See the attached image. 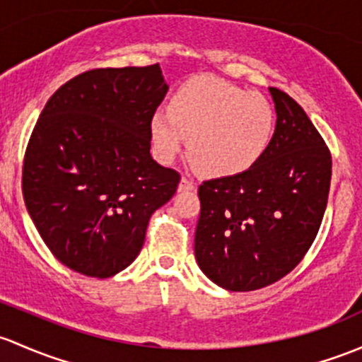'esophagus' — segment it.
I'll return each instance as SVG.
<instances>
[{"instance_id": "1", "label": "esophagus", "mask_w": 362, "mask_h": 362, "mask_svg": "<svg viewBox=\"0 0 362 362\" xmlns=\"http://www.w3.org/2000/svg\"><path fill=\"white\" fill-rule=\"evenodd\" d=\"M194 189H196V184H194L192 178L182 177L180 184H178V191H180V192H189V191H194Z\"/></svg>"}]
</instances>
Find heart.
I'll return each mask as SVG.
<instances>
[{
  "mask_svg": "<svg viewBox=\"0 0 362 362\" xmlns=\"http://www.w3.org/2000/svg\"><path fill=\"white\" fill-rule=\"evenodd\" d=\"M274 132V111L267 98L215 78L185 83L171 98L170 112L151 117L156 154L171 163L191 139V159L203 173L229 177L262 158Z\"/></svg>",
  "mask_w": 362,
  "mask_h": 362,
  "instance_id": "obj_1",
  "label": "heart"
}]
</instances>
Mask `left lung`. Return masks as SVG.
<instances>
[{"instance_id": "8db88e82", "label": "left lung", "mask_w": 362, "mask_h": 362, "mask_svg": "<svg viewBox=\"0 0 362 362\" xmlns=\"http://www.w3.org/2000/svg\"><path fill=\"white\" fill-rule=\"evenodd\" d=\"M276 130L243 173L199 185L194 255L208 279L253 291L291 272L315 239L328 203L332 154L305 111L269 88Z\"/></svg>"}]
</instances>
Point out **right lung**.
<instances>
[{
  "instance_id": "1",
  "label": "right lung",
  "mask_w": 362,
  "mask_h": 362,
  "mask_svg": "<svg viewBox=\"0 0 362 362\" xmlns=\"http://www.w3.org/2000/svg\"><path fill=\"white\" fill-rule=\"evenodd\" d=\"M168 85L159 64L93 69L52 95L22 170V192L53 257L74 272L111 277L144 246L151 215L180 175L151 156V117Z\"/></svg>"
}]
</instances>
